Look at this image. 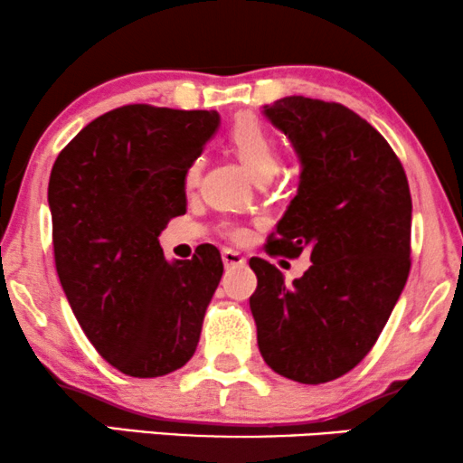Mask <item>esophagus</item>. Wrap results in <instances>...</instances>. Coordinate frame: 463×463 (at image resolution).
<instances>
[{
  "instance_id": "1",
  "label": "esophagus",
  "mask_w": 463,
  "mask_h": 463,
  "mask_svg": "<svg viewBox=\"0 0 463 463\" xmlns=\"http://www.w3.org/2000/svg\"><path fill=\"white\" fill-rule=\"evenodd\" d=\"M221 259H223L225 268H242V265L246 263V259L240 255L238 250H232V249L221 250Z\"/></svg>"
}]
</instances>
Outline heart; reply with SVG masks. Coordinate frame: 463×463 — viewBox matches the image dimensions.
I'll use <instances>...</instances> for the list:
<instances>
[{
    "label": "heart",
    "instance_id": "heart-1",
    "mask_svg": "<svg viewBox=\"0 0 463 463\" xmlns=\"http://www.w3.org/2000/svg\"><path fill=\"white\" fill-rule=\"evenodd\" d=\"M230 147L233 154L238 156V160L242 162V166L249 170L252 179H271L276 175L278 166H280V156H278V147L274 138L269 137V132L257 122L255 118H240L230 130ZM202 160L195 157L194 162H189L185 168V187H194L200 179ZM227 233L232 238H242L244 232L240 227H227Z\"/></svg>",
    "mask_w": 463,
    "mask_h": 463
}]
</instances>
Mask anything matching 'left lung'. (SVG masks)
Returning a JSON list of instances; mask_svg holds the SVG:
<instances>
[{
  "label": "left lung",
  "instance_id": "1",
  "mask_svg": "<svg viewBox=\"0 0 463 463\" xmlns=\"http://www.w3.org/2000/svg\"><path fill=\"white\" fill-rule=\"evenodd\" d=\"M299 157L297 195L276 225L269 255L309 252L293 284L252 257L250 312L271 371L326 383L352 371L383 331L411 269V192L388 141L339 103L284 97L263 105Z\"/></svg>",
  "mask_w": 463,
  "mask_h": 463
}]
</instances>
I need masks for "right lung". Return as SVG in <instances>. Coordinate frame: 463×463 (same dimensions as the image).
Wrapping results in <instances>:
<instances>
[{
	"instance_id": "obj_1",
	"label": "right lung",
	"mask_w": 463,
	"mask_h": 463,
	"mask_svg": "<svg viewBox=\"0 0 463 463\" xmlns=\"http://www.w3.org/2000/svg\"><path fill=\"white\" fill-rule=\"evenodd\" d=\"M217 111L126 105L81 128L48 183L54 261L81 331L130 377L181 369L223 276L214 246L166 261L160 233L185 213V168Z\"/></svg>"
}]
</instances>
